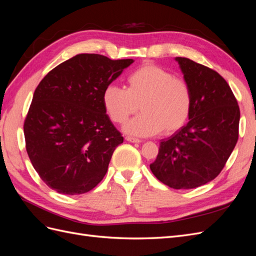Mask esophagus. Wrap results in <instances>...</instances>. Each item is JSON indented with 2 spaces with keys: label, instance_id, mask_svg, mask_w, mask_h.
Here are the masks:
<instances>
[{
  "label": "esophagus",
  "instance_id": "esophagus-1",
  "mask_svg": "<svg viewBox=\"0 0 256 256\" xmlns=\"http://www.w3.org/2000/svg\"><path fill=\"white\" fill-rule=\"evenodd\" d=\"M126 140L128 142H131V143H141L142 140H140V138H134V136H126Z\"/></svg>",
  "mask_w": 256,
  "mask_h": 256
}]
</instances>
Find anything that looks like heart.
I'll list each match as a JSON object with an SVG mask.
<instances>
[{
    "instance_id": "heart-1",
    "label": "heart",
    "mask_w": 256,
    "mask_h": 256,
    "mask_svg": "<svg viewBox=\"0 0 256 256\" xmlns=\"http://www.w3.org/2000/svg\"><path fill=\"white\" fill-rule=\"evenodd\" d=\"M127 90L110 84L102 102L110 118L125 124L131 115L142 113L125 126L127 134L150 136L172 134L188 120L192 108V90L188 81L157 65L145 64L130 74Z\"/></svg>"
}]
</instances>
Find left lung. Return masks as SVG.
I'll use <instances>...</instances> for the list:
<instances>
[{
  "instance_id": "1",
  "label": "left lung",
  "mask_w": 256,
  "mask_h": 256,
  "mask_svg": "<svg viewBox=\"0 0 256 256\" xmlns=\"http://www.w3.org/2000/svg\"><path fill=\"white\" fill-rule=\"evenodd\" d=\"M192 90L189 122L162 140L152 174L173 189H192L218 176L238 140L240 110L230 85L214 69L176 58Z\"/></svg>"
}]
</instances>
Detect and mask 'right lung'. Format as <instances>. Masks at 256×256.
Segmentation results:
<instances>
[{
    "label": "right lung",
    "instance_id": "right-lung-1",
    "mask_svg": "<svg viewBox=\"0 0 256 256\" xmlns=\"http://www.w3.org/2000/svg\"><path fill=\"white\" fill-rule=\"evenodd\" d=\"M134 63L83 53L46 74L24 120L26 148L51 189L82 194L102 180L122 134L106 113L104 88Z\"/></svg>",
    "mask_w": 256,
    "mask_h": 256
}]
</instances>
